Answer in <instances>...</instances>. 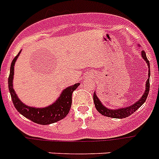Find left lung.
Returning <instances> with one entry per match:
<instances>
[{
  "label": "left lung",
  "mask_w": 159,
  "mask_h": 159,
  "mask_svg": "<svg viewBox=\"0 0 159 159\" xmlns=\"http://www.w3.org/2000/svg\"><path fill=\"white\" fill-rule=\"evenodd\" d=\"M142 57L146 61V63L148 64V69H149V61H148V58L146 57V53L144 52V51H142L141 52ZM149 77H150V69L148 70V79L147 80L146 82V89L145 92L144 93V94L141 97V98L137 101L133 105L127 107H123V108L120 109H115V110H111V109L107 108L106 107H104L102 104L101 102L99 99L98 98L96 93H93V102H94L95 107L98 110V111L101 113L102 115H103L104 116H108V117H112V118H125L133 114L134 111H136L137 109L139 108L144 103V102L147 99L148 97V92H149Z\"/></svg>",
  "instance_id": "1"
}]
</instances>
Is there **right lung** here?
<instances>
[{
	"label": "right lung",
	"instance_id": "1",
	"mask_svg": "<svg viewBox=\"0 0 159 159\" xmlns=\"http://www.w3.org/2000/svg\"><path fill=\"white\" fill-rule=\"evenodd\" d=\"M19 54L13 59L11 65V72L8 79L9 90L11 93V99L13 102L14 106L21 115L29 119L32 121L40 124V125H49L52 123H55L59 121L61 119L65 118L69 113L70 109L72 103V93L77 89L80 84H75L70 87L66 88L62 92L56 102L52 103L50 106L43 107V108H36L33 107H29L23 103L19 99L17 95L15 93L13 89V76H14V66L16 61V59L19 57Z\"/></svg>",
	"mask_w": 159,
	"mask_h": 159
}]
</instances>
